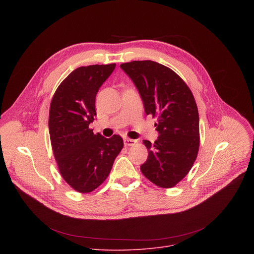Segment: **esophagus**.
<instances>
[{
	"mask_svg": "<svg viewBox=\"0 0 254 254\" xmlns=\"http://www.w3.org/2000/svg\"><path fill=\"white\" fill-rule=\"evenodd\" d=\"M135 142H136V140L135 139H131V138H127V137H126L125 139H124V143H125V146H133V144H135Z\"/></svg>",
	"mask_w": 254,
	"mask_h": 254,
	"instance_id": "esophagus-1",
	"label": "esophagus"
}]
</instances>
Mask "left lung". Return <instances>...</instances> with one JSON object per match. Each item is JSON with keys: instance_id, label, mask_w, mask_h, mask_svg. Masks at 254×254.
Wrapping results in <instances>:
<instances>
[{"instance_id": "obj_1", "label": "left lung", "mask_w": 254, "mask_h": 254, "mask_svg": "<svg viewBox=\"0 0 254 254\" xmlns=\"http://www.w3.org/2000/svg\"><path fill=\"white\" fill-rule=\"evenodd\" d=\"M142 99L144 112L157 118L159 138L143 140L148 159L140 166L155 185L172 188L191 170L199 151V114L190 88L176 72L144 60L121 64Z\"/></svg>"}]
</instances>
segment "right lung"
Here are the masks:
<instances>
[{"instance_id": "1", "label": "right lung", "mask_w": 254, "mask_h": 254, "mask_svg": "<svg viewBox=\"0 0 254 254\" xmlns=\"http://www.w3.org/2000/svg\"><path fill=\"white\" fill-rule=\"evenodd\" d=\"M116 64L76 68L61 82L50 104L49 133L54 158L66 183L89 193L108 177L124 147L122 136L94 134L95 96Z\"/></svg>"}]
</instances>
